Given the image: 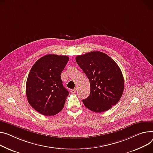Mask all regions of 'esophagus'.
<instances>
[{"instance_id": "34e87169", "label": "esophagus", "mask_w": 153, "mask_h": 153, "mask_svg": "<svg viewBox=\"0 0 153 153\" xmlns=\"http://www.w3.org/2000/svg\"><path fill=\"white\" fill-rule=\"evenodd\" d=\"M70 92L72 93V94H75L76 92V89L74 88V89H70Z\"/></svg>"}]
</instances>
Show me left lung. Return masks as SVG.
Masks as SVG:
<instances>
[{"mask_svg":"<svg viewBox=\"0 0 153 153\" xmlns=\"http://www.w3.org/2000/svg\"><path fill=\"white\" fill-rule=\"evenodd\" d=\"M76 60L90 81V95L82 100L85 106L102 113L116 105L123 94L124 80L114 61L98 51L78 55Z\"/></svg>","mask_w":153,"mask_h":153,"instance_id":"1","label":"left lung"}]
</instances>
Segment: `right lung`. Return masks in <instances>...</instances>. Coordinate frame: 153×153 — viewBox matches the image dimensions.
I'll return each instance as SVG.
<instances>
[{"mask_svg":"<svg viewBox=\"0 0 153 153\" xmlns=\"http://www.w3.org/2000/svg\"><path fill=\"white\" fill-rule=\"evenodd\" d=\"M69 57L48 54L39 59L28 74L26 94L28 102L38 113L54 116L64 107L69 91L64 87L61 73Z\"/></svg>","mask_w":153,"mask_h":153,"instance_id":"obj_1","label":"right lung"}]
</instances>
